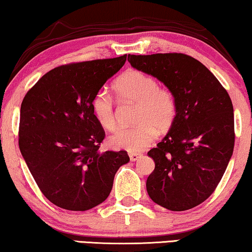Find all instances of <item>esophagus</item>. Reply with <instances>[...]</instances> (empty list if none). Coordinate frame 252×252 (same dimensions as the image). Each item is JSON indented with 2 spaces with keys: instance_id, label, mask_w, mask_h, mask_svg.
Segmentation results:
<instances>
[{
  "instance_id": "obj_1",
  "label": "esophagus",
  "mask_w": 252,
  "mask_h": 252,
  "mask_svg": "<svg viewBox=\"0 0 252 252\" xmlns=\"http://www.w3.org/2000/svg\"><path fill=\"white\" fill-rule=\"evenodd\" d=\"M142 156V155L141 154H136V153H130L129 154V159L132 160V161H135V160H137L139 159V158Z\"/></svg>"
}]
</instances>
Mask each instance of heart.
I'll use <instances>...</instances> for the list:
<instances>
[{"instance_id": "obj_1", "label": "heart", "mask_w": 252, "mask_h": 252, "mask_svg": "<svg viewBox=\"0 0 252 252\" xmlns=\"http://www.w3.org/2000/svg\"><path fill=\"white\" fill-rule=\"evenodd\" d=\"M120 103L136 105L134 125L118 129L110 136V146L137 153L150 146L156 139L157 130L165 133L177 118V98L170 88L158 86L153 75L137 70H128L113 84ZM92 111L103 128L113 130L117 126L116 109L112 98L105 92H98L92 99Z\"/></svg>"}]
</instances>
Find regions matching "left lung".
I'll return each instance as SVG.
<instances>
[{
	"label": "left lung",
	"instance_id": "8db88e82",
	"mask_svg": "<svg viewBox=\"0 0 252 252\" xmlns=\"http://www.w3.org/2000/svg\"><path fill=\"white\" fill-rule=\"evenodd\" d=\"M128 62L164 82L178 104L170 132L148 153L155 160L148 194L171 211L195 208L216 190L233 155L232 99L208 67L186 54L128 55Z\"/></svg>",
	"mask_w": 252,
	"mask_h": 252
}]
</instances>
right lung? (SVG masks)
I'll use <instances>...</instances> for the list:
<instances>
[{
	"instance_id": "right-lung-1",
	"label": "right lung",
	"mask_w": 252,
	"mask_h": 252,
	"mask_svg": "<svg viewBox=\"0 0 252 252\" xmlns=\"http://www.w3.org/2000/svg\"><path fill=\"white\" fill-rule=\"evenodd\" d=\"M127 55L61 65L26 93L18 143L27 167L47 199L58 208L86 211L104 202L127 151L99 153L105 132L92 99L125 64Z\"/></svg>"
}]
</instances>
